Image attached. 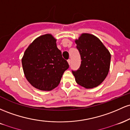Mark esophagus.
Returning a JSON list of instances; mask_svg holds the SVG:
<instances>
[{"instance_id": "esophagus-1", "label": "esophagus", "mask_w": 130, "mask_h": 130, "mask_svg": "<svg viewBox=\"0 0 130 130\" xmlns=\"http://www.w3.org/2000/svg\"><path fill=\"white\" fill-rule=\"evenodd\" d=\"M68 64H69V65L71 64V59H68Z\"/></svg>"}]
</instances>
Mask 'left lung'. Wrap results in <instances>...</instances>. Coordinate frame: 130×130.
Masks as SVG:
<instances>
[{"label":"left lung","mask_w":130,"mask_h":130,"mask_svg":"<svg viewBox=\"0 0 130 130\" xmlns=\"http://www.w3.org/2000/svg\"><path fill=\"white\" fill-rule=\"evenodd\" d=\"M75 43L81 58L80 68L72 71L75 81L86 88L96 87L108 74L110 54L98 38L90 34H82Z\"/></svg>","instance_id":"8db88e82"}]
</instances>
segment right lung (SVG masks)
<instances>
[{"mask_svg": "<svg viewBox=\"0 0 130 130\" xmlns=\"http://www.w3.org/2000/svg\"><path fill=\"white\" fill-rule=\"evenodd\" d=\"M22 65L26 79L34 87L43 91L56 88L69 67L51 34L34 40L24 52Z\"/></svg>", "mask_w": 130, "mask_h": 130, "instance_id": "add662e5", "label": "right lung"}]
</instances>
